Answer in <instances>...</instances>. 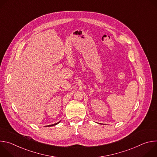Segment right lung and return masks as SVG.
Masks as SVG:
<instances>
[{"instance_id":"1","label":"right lung","mask_w":157,"mask_h":157,"mask_svg":"<svg viewBox=\"0 0 157 157\" xmlns=\"http://www.w3.org/2000/svg\"><path fill=\"white\" fill-rule=\"evenodd\" d=\"M60 122V121H59ZM59 122H57V123H56V124H52V125H48V127H51V126H53V125H56V124H58Z\"/></svg>"}]
</instances>
